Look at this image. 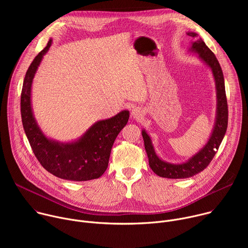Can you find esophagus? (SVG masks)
I'll return each instance as SVG.
<instances>
[{
  "mask_svg": "<svg viewBox=\"0 0 248 248\" xmlns=\"http://www.w3.org/2000/svg\"><path fill=\"white\" fill-rule=\"evenodd\" d=\"M131 115L133 116V118H136V119H138L139 117H141V116H142V115H141V111L137 108H135V109H133L132 110V112H131Z\"/></svg>",
  "mask_w": 248,
  "mask_h": 248,
  "instance_id": "1",
  "label": "esophagus"
}]
</instances>
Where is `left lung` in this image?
Segmentation results:
<instances>
[{"label": "left lung", "mask_w": 248, "mask_h": 248, "mask_svg": "<svg viewBox=\"0 0 248 248\" xmlns=\"http://www.w3.org/2000/svg\"><path fill=\"white\" fill-rule=\"evenodd\" d=\"M188 36L192 38H196V40L192 43L191 50L195 51L199 54V57L210 66L213 73L215 81H216V89H217V119L214 126V130L208 141V143L202 148L196 155H194L188 162L184 164H170L162 161L155 153L154 148L151 143V139L149 135L142 131V136L144 140V146L149 160V166L152 170L162 178L167 179H186L190 176L200 172L204 169L208 167L211 163L212 159L214 158L217 150L219 149L222 140L225 136L228 127V102L226 96L225 89V80L222 67L214 55L206 44L203 42L201 38H198V34L194 32H188Z\"/></svg>", "instance_id": "1"}]
</instances>
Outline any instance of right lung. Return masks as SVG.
<instances>
[{"label":"right lung","instance_id":"obj_1","mask_svg":"<svg viewBox=\"0 0 248 248\" xmlns=\"http://www.w3.org/2000/svg\"><path fill=\"white\" fill-rule=\"evenodd\" d=\"M51 44L52 40L34 58L23 80L20 112L25 134L35 157L52 174L74 182L98 179L108 168L114 141L127 124L129 112L123 111L111 119L96 123L74 143L62 144L48 139L34 120L30 92L34 75Z\"/></svg>","mask_w":248,"mask_h":248}]
</instances>
